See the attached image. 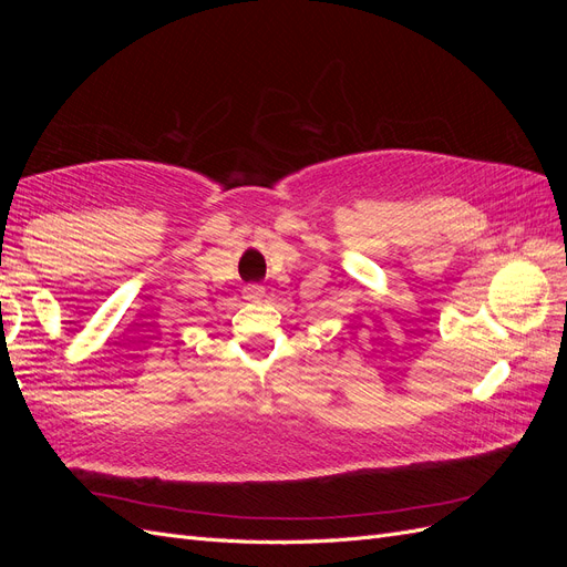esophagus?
Wrapping results in <instances>:
<instances>
[{"label":"esophagus","instance_id":"obj_1","mask_svg":"<svg viewBox=\"0 0 567 567\" xmlns=\"http://www.w3.org/2000/svg\"><path fill=\"white\" fill-rule=\"evenodd\" d=\"M244 296H246V300L255 302V300H260L265 296V288L257 286V284H250V286L244 288Z\"/></svg>","mask_w":567,"mask_h":567}]
</instances>
